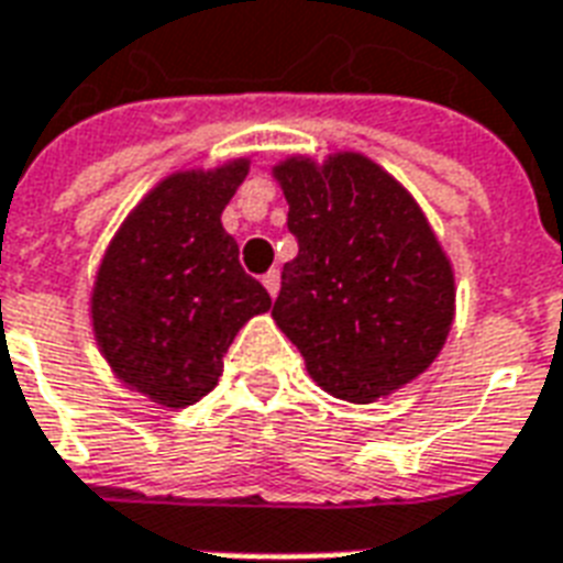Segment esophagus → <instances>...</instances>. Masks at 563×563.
Listing matches in <instances>:
<instances>
[{"mask_svg": "<svg viewBox=\"0 0 563 563\" xmlns=\"http://www.w3.org/2000/svg\"><path fill=\"white\" fill-rule=\"evenodd\" d=\"M263 286H265V291L272 295V298H277V291H280V272H277V268H272L268 274H263Z\"/></svg>", "mask_w": 563, "mask_h": 563, "instance_id": "esophagus-1", "label": "esophagus"}]
</instances>
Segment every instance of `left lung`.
<instances>
[{"label": "left lung", "instance_id": "obj_1", "mask_svg": "<svg viewBox=\"0 0 563 563\" xmlns=\"http://www.w3.org/2000/svg\"><path fill=\"white\" fill-rule=\"evenodd\" d=\"M298 256L272 318L324 391L374 402L435 362L455 316V277L400 180L356 152L272 169Z\"/></svg>", "mask_w": 563, "mask_h": 563}]
</instances>
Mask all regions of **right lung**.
Returning <instances> with one entry per match:
<instances>
[{"label": "right lung", "instance_id": "right-lung-1", "mask_svg": "<svg viewBox=\"0 0 563 563\" xmlns=\"http://www.w3.org/2000/svg\"><path fill=\"white\" fill-rule=\"evenodd\" d=\"M247 166L236 157L216 169L172 172L128 212L96 272L90 318L101 356L119 383L166 409L210 394L230 342L272 309L221 228Z\"/></svg>", "mask_w": 563, "mask_h": 563}]
</instances>
